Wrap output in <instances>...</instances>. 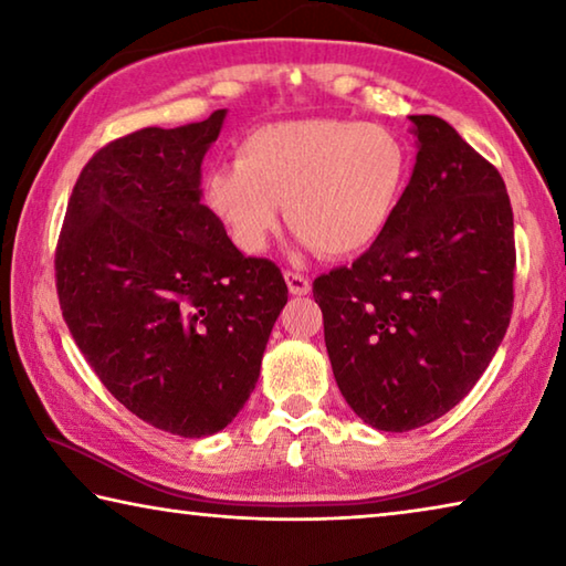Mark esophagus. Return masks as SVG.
<instances>
[{"label": "esophagus", "mask_w": 566, "mask_h": 566, "mask_svg": "<svg viewBox=\"0 0 566 566\" xmlns=\"http://www.w3.org/2000/svg\"><path fill=\"white\" fill-rule=\"evenodd\" d=\"M284 280H286V286H290V292L296 296L310 294V290H312V282L300 272H284Z\"/></svg>", "instance_id": "obj_1"}]
</instances>
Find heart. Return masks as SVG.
<instances>
[{
  "label": "heart",
  "mask_w": 566,
  "mask_h": 566,
  "mask_svg": "<svg viewBox=\"0 0 566 566\" xmlns=\"http://www.w3.org/2000/svg\"><path fill=\"white\" fill-rule=\"evenodd\" d=\"M409 149L381 124L286 119L237 147V165L207 175L205 199L229 237L254 254L280 227L332 260L361 254L387 232L405 195Z\"/></svg>",
  "instance_id": "obj_1"
}]
</instances>
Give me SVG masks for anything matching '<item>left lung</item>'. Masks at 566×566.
<instances>
[{
	"mask_svg": "<svg viewBox=\"0 0 566 566\" xmlns=\"http://www.w3.org/2000/svg\"><path fill=\"white\" fill-rule=\"evenodd\" d=\"M409 119L419 151L387 232L312 286L342 397L379 432L457 407L490 367L514 304L502 175L452 124Z\"/></svg>",
	"mask_w": 566,
	"mask_h": 566,
	"instance_id": "1",
	"label": "left lung"
}]
</instances>
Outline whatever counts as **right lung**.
<instances>
[{"label": "right lung", "mask_w": 566, "mask_h": 566, "mask_svg": "<svg viewBox=\"0 0 566 566\" xmlns=\"http://www.w3.org/2000/svg\"><path fill=\"white\" fill-rule=\"evenodd\" d=\"M224 117L102 147L72 189L54 260L64 322L102 385L187 439L239 415L286 304L280 266L244 256L202 205V159Z\"/></svg>", "instance_id": "obj_1"}]
</instances>
